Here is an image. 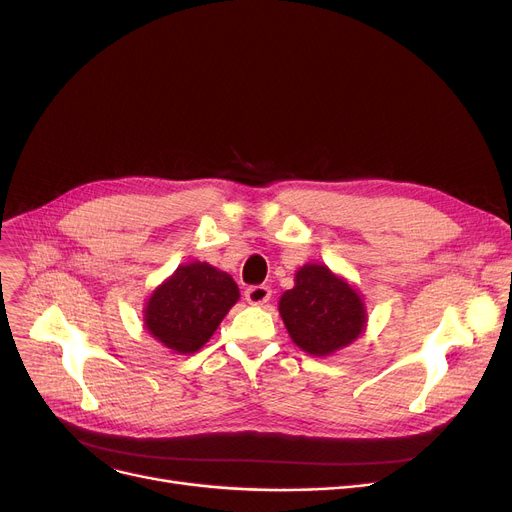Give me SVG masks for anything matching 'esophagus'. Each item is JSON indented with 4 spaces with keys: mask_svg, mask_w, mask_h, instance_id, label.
I'll use <instances>...</instances> for the list:
<instances>
[{
    "mask_svg": "<svg viewBox=\"0 0 512 512\" xmlns=\"http://www.w3.org/2000/svg\"><path fill=\"white\" fill-rule=\"evenodd\" d=\"M272 297V288L265 286V284H257V286H249L245 290V299L251 303V305H263L270 301Z\"/></svg>",
    "mask_w": 512,
    "mask_h": 512,
    "instance_id": "34e87169",
    "label": "esophagus"
}]
</instances>
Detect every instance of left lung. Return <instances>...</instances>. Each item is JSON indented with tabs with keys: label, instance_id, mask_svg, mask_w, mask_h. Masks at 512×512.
<instances>
[{
	"label": "left lung",
	"instance_id": "1",
	"mask_svg": "<svg viewBox=\"0 0 512 512\" xmlns=\"http://www.w3.org/2000/svg\"><path fill=\"white\" fill-rule=\"evenodd\" d=\"M280 315L297 346L319 357L351 344L365 328L359 294L326 265L301 267L294 288L282 294Z\"/></svg>",
	"mask_w": 512,
	"mask_h": 512
}]
</instances>
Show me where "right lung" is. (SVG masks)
Instances as JSON below:
<instances>
[{
    "mask_svg": "<svg viewBox=\"0 0 512 512\" xmlns=\"http://www.w3.org/2000/svg\"><path fill=\"white\" fill-rule=\"evenodd\" d=\"M234 280L215 267L195 261L180 265L161 284L145 309L147 330L176 353H195L211 338L238 301Z\"/></svg>",
    "mask_w": 512,
    "mask_h": 512,
    "instance_id": "obj_1",
    "label": "right lung"
}]
</instances>
